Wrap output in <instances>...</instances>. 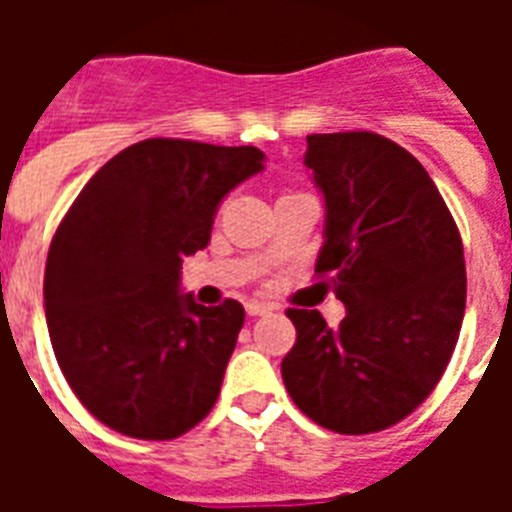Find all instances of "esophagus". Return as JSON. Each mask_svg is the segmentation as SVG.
<instances>
[{"label":"esophagus","mask_w":512,"mask_h":512,"mask_svg":"<svg viewBox=\"0 0 512 512\" xmlns=\"http://www.w3.org/2000/svg\"><path fill=\"white\" fill-rule=\"evenodd\" d=\"M271 311H273V305H268V303H257V300H249L247 303L249 316H268Z\"/></svg>","instance_id":"obj_1"}]
</instances>
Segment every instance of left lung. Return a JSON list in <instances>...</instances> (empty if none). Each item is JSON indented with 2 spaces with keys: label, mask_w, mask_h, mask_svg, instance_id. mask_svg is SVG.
Masks as SVG:
<instances>
[{
  "label": "left lung",
  "mask_w": 512,
  "mask_h": 512,
  "mask_svg": "<svg viewBox=\"0 0 512 512\" xmlns=\"http://www.w3.org/2000/svg\"><path fill=\"white\" fill-rule=\"evenodd\" d=\"M324 193L316 273L345 305L340 327L289 308L295 348L281 377L321 428L361 436L396 425L444 374L465 316V255L452 212L417 159L374 132L308 135Z\"/></svg>",
  "instance_id": "obj_1"
}]
</instances>
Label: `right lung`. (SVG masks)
<instances>
[{"label": "right lung", "instance_id": "obj_1", "mask_svg": "<svg viewBox=\"0 0 512 512\" xmlns=\"http://www.w3.org/2000/svg\"><path fill=\"white\" fill-rule=\"evenodd\" d=\"M263 162L255 146L143 140L103 164L60 220L44 271L52 350L76 398L116 433L170 441L215 406L244 308L183 295L180 265Z\"/></svg>", "mask_w": 512, "mask_h": 512}]
</instances>
